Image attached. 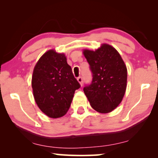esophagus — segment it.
Returning a JSON list of instances; mask_svg holds the SVG:
<instances>
[{
    "mask_svg": "<svg viewBox=\"0 0 158 158\" xmlns=\"http://www.w3.org/2000/svg\"><path fill=\"white\" fill-rule=\"evenodd\" d=\"M77 81L79 82V83L81 84V85H83V77H82L81 76H79L77 78Z\"/></svg>",
    "mask_w": 158,
    "mask_h": 158,
    "instance_id": "34e87169",
    "label": "esophagus"
}]
</instances>
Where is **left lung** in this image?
Wrapping results in <instances>:
<instances>
[{"label":"left lung","instance_id":"1","mask_svg":"<svg viewBox=\"0 0 158 158\" xmlns=\"http://www.w3.org/2000/svg\"><path fill=\"white\" fill-rule=\"evenodd\" d=\"M93 79L83 88L93 109L109 113L122 102L127 88V70L119 53L111 45L103 44L96 51L83 50Z\"/></svg>","mask_w":158,"mask_h":158}]
</instances>
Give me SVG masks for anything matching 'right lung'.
Segmentation results:
<instances>
[{"mask_svg": "<svg viewBox=\"0 0 158 158\" xmlns=\"http://www.w3.org/2000/svg\"><path fill=\"white\" fill-rule=\"evenodd\" d=\"M31 85L39 108L54 118L61 117L68 112L75 90L81 87L65 55L54 49L45 52L36 64Z\"/></svg>", "mask_w": 158, "mask_h": 158, "instance_id": "1", "label": "right lung"}]
</instances>
